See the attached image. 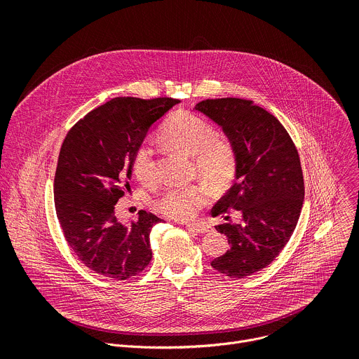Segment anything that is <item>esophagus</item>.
Masks as SVG:
<instances>
[{
    "label": "esophagus",
    "mask_w": 359,
    "mask_h": 359,
    "mask_svg": "<svg viewBox=\"0 0 359 359\" xmlns=\"http://www.w3.org/2000/svg\"><path fill=\"white\" fill-rule=\"evenodd\" d=\"M186 227L194 233H198V234H204L209 231V227L204 226V224H198V223H189L186 224Z\"/></svg>",
    "instance_id": "esophagus-1"
}]
</instances>
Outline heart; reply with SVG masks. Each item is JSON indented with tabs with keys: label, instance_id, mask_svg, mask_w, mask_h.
I'll use <instances>...</instances> for the list:
<instances>
[{
	"label": "heart",
	"instance_id": "1",
	"mask_svg": "<svg viewBox=\"0 0 359 359\" xmlns=\"http://www.w3.org/2000/svg\"><path fill=\"white\" fill-rule=\"evenodd\" d=\"M162 142L175 150L191 155L196 172L216 189H227L237 173V155L233 144L216 136L215 128L203 118L179 111L162 126L159 133ZM132 169L143 183L155 177L153 150L140 144L132 158ZM209 189L206 184L176 186L166 189L155 201V206L163 215L186 220L208 201Z\"/></svg>",
	"mask_w": 359,
	"mask_h": 359
}]
</instances>
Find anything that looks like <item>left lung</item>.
Masks as SVG:
<instances>
[{
	"label": "left lung",
	"mask_w": 359,
	"mask_h": 359,
	"mask_svg": "<svg viewBox=\"0 0 359 359\" xmlns=\"http://www.w3.org/2000/svg\"><path fill=\"white\" fill-rule=\"evenodd\" d=\"M194 109L222 126L236 150V182L212 216L238 210L241 220L226 216L227 222L216 226L230 248L212 267L230 278H244L274 262L295 230L304 201L298 151L280 121L252 100L206 99Z\"/></svg>",
	"instance_id": "8db88e82"
}]
</instances>
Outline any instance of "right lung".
Segmentation results:
<instances>
[{
	"instance_id": "1",
	"label": "right lung",
	"mask_w": 359,
	"mask_h": 359,
	"mask_svg": "<svg viewBox=\"0 0 359 359\" xmlns=\"http://www.w3.org/2000/svg\"><path fill=\"white\" fill-rule=\"evenodd\" d=\"M173 97H115L78 121L64 139L54 179L65 240L92 271L128 280L151 260L149 234L162 219L140 210L122 224L115 204L130 189L132 158L150 126L179 104Z\"/></svg>"
}]
</instances>
